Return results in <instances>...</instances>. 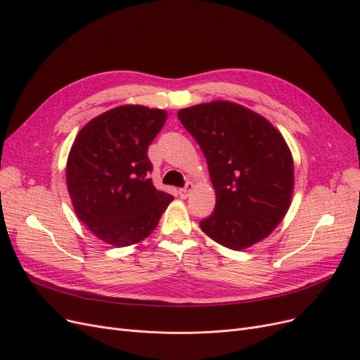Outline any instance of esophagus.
Returning <instances> with one entry per match:
<instances>
[{
  "label": "esophagus",
  "mask_w": 360,
  "mask_h": 360,
  "mask_svg": "<svg viewBox=\"0 0 360 360\" xmlns=\"http://www.w3.org/2000/svg\"><path fill=\"white\" fill-rule=\"evenodd\" d=\"M193 189V184L192 183H188L186 186L184 188H181V189H179V195L181 198H188L189 197V193H191V191Z\"/></svg>",
  "instance_id": "esophagus-1"
}]
</instances>
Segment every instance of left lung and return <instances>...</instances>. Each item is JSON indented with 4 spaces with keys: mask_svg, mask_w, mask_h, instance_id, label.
<instances>
[{
    "mask_svg": "<svg viewBox=\"0 0 360 360\" xmlns=\"http://www.w3.org/2000/svg\"><path fill=\"white\" fill-rule=\"evenodd\" d=\"M177 115L201 147L216 192L201 230L234 250L263 240L291 204L294 168L284 136L263 115L228 101L184 108Z\"/></svg>",
    "mask_w": 360,
    "mask_h": 360,
    "instance_id": "1",
    "label": "left lung"
}]
</instances>
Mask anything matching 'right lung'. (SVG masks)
Wrapping results in <instances>:
<instances>
[{
  "label": "right lung",
  "mask_w": 360,
  "mask_h": 360,
  "mask_svg": "<svg viewBox=\"0 0 360 360\" xmlns=\"http://www.w3.org/2000/svg\"><path fill=\"white\" fill-rule=\"evenodd\" d=\"M168 114L143 105H123L90 120L76 135L66 183L79 221L102 242L135 245L151 234L174 200L148 177V146Z\"/></svg>",
  "instance_id": "obj_1"
}]
</instances>
